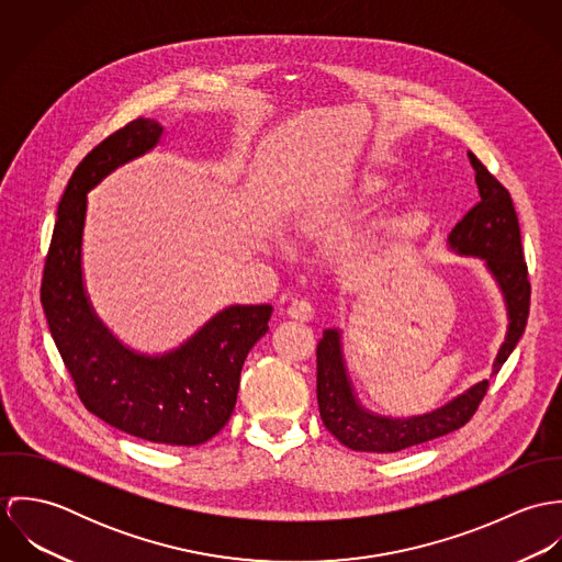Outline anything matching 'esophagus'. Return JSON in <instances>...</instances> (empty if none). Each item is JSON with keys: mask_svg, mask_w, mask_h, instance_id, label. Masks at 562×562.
<instances>
[{"mask_svg": "<svg viewBox=\"0 0 562 562\" xmlns=\"http://www.w3.org/2000/svg\"><path fill=\"white\" fill-rule=\"evenodd\" d=\"M288 316L294 318V321L310 322L314 318V305L307 299H296L288 307Z\"/></svg>", "mask_w": 562, "mask_h": 562, "instance_id": "esophagus-1", "label": "esophagus"}]
</instances>
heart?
Returning <instances> with one entry per match:
<instances>
[{
	"instance_id": "obj_1",
	"label": "heart",
	"mask_w": 562,
	"mask_h": 562,
	"mask_svg": "<svg viewBox=\"0 0 562 562\" xmlns=\"http://www.w3.org/2000/svg\"><path fill=\"white\" fill-rule=\"evenodd\" d=\"M390 192V186L383 177L379 175H370L366 177L361 183H359V190H357V203L361 205H372V203H379L381 199H385Z\"/></svg>"
}]
</instances>
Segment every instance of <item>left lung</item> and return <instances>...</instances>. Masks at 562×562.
Listing matches in <instances>:
<instances>
[{"mask_svg":"<svg viewBox=\"0 0 562 562\" xmlns=\"http://www.w3.org/2000/svg\"><path fill=\"white\" fill-rule=\"evenodd\" d=\"M470 161L476 170L481 201L457 223L448 240L463 255L482 257L506 296L510 324L506 341L495 357L493 374H497L524 335L530 314V279L510 192L474 154H470ZM316 361L322 422L335 439L357 452H401L459 430L474 417L488 390V381H482L450 404L419 417H374L352 398L335 330H324L316 348Z\"/></svg>","mask_w":562,"mask_h":562,"instance_id":"1","label":"left lung"}]
</instances>
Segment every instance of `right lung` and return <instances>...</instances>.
<instances>
[{
  "instance_id": "right-lung-1",
  "label": "right lung",
  "mask_w": 562,
  "mask_h": 562,
  "mask_svg": "<svg viewBox=\"0 0 562 562\" xmlns=\"http://www.w3.org/2000/svg\"><path fill=\"white\" fill-rule=\"evenodd\" d=\"M161 125L130 121L74 170L58 205L41 303L81 404L110 426L166 446H199L229 422L248 350L266 335L270 305L229 307L161 359L125 350L97 322L81 285L86 192L119 164L149 151Z\"/></svg>"
}]
</instances>
